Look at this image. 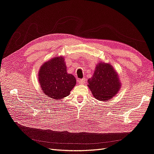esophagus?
I'll return each instance as SVG.
<instances>
[{
  "mask_svg": "<svg viewBox=\"0 0 154 154\" xmlns=\"http://www.w3.org/2000/svg\"><path fill=\"white\" fill-rule=\"evenodd\" d=\"M78 83L79 84H84L86 83V80H85V79H79V80H78Z\"/></svg>",
  "mask_w": 154,
  "mask_h": 154,
  "instance_id": "1",
  "label": "esophagus"
}]
</instances>
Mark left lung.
<instances>
[{"instance_id":"left-lung-1","label":"left lung","mask_w":154,"mask_h":154,"mask_svg":"<svg viewBox=\"0 0 154 154\" xmlns=\"http://www.w3.org/2000/svg\"><path fill=\"white\" fill-rule=\"evenodd\" d=\"M88 86L94 97L99 101H108L116 95L121 87L117 71L110 63L101 61L96 65Z\"/></svg>"}]
</instances>
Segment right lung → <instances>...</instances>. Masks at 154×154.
Returning a JSON list of instances; mask_svg holds the SVG:
<instances>
[{
    "label": "right lung",
    "instance_id": "1",
    "mask_svg": "<svg viewBox=\"0 0 154 154\" xmlns=\"http://www.w3.org/2000/svg\"><path fill=\"white\" fill-rule=\"evenodd\" d=\"M38 79L43 93L54 100L69 95L76 85L75 77L66 72L64 56L45 61L38 70Z\"/></svg>",
    "mask_w": 154,
    "mask_h": 154
}]
</instances>
